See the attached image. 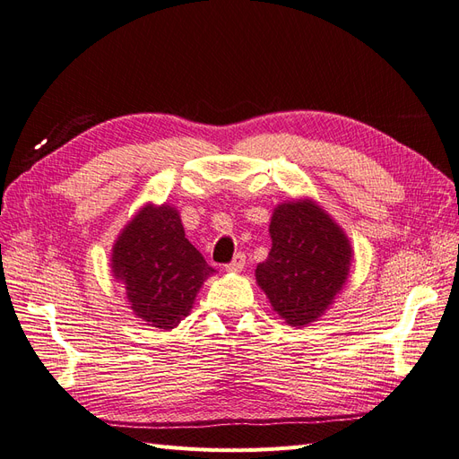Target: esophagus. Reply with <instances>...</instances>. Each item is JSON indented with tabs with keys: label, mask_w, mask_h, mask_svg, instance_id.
Instances as JSON below:
<instances>
[{
	"label": "esophagus",
	"mask_w": 459,
	"mask_h": 459,
	"mask_svg": "<svg viewBox=\"0 0 459 459\" xmlns=\"http://www.w3.org/2000/svg\"><path fill=\"white\" fill-rule=\"evenodd\" d=\"M244 265H246V255H244L242 252H238L237 255L232 257V262H230V264H227V272H230V273H238V272H242Z\"/></svg>",
	"instance_id": "34e87169"
}]
</instances>
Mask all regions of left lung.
<instances>
[{
  "mask_svg": "<svg viewBox=\"0 0 459 459\" xmlns=\"http://www.w3.org/2000/svg\"><path fill=\"white\" fill-rule=\"evenodd\" d=\"M269 234L272 250L255 267L257 285L287 324L308 325L345 285L352 260L349 238L312 199L277 205Z\"/></svg>",
  "mask_w": 459,
  "mask_h": 459,
  "instance_id": "1",
  "label": "left lung"
}]
</instances>
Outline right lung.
<instances>
[{
    "instance_id": "add662e5",
    "label": "right lung",
    "mask_w": 459,
    "mask_h": 459,
    "mask_svg": "<svg viewBox=\"0 0 459 459\" xmlns=\"http://www.w3.org/2000/svg\"><path fill=\"white\" fill-rule=\"evenodd\" d=\"M112 273L126 287L132 310L159 330L190 314L204 281L215 273L186 238L178 211L145 205L112 248Z\"/></svg>"
}]
</instances>
